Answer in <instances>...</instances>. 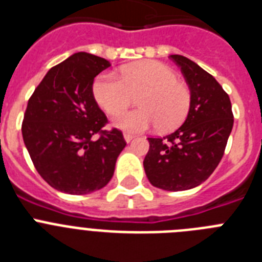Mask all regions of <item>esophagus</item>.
<instances>
[{
    "label": "esophagus",
    "mask_w": 262,
    "mask_h": 262,
    "mask_svg": "<svg viewBox=\"0 0 262 262\" xmlns=\"http://www.w3.org/2000/svg\"><path fill=\"white\" fill-rule=\"evenodd\" d=\"M123 138H124V140H126L127 143H129L134 139V135H131V134H124Z\"/></svg>",
    "instance_id": "34e87169"
}]
</instances>
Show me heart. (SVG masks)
I'll list each match as a JSON object with an SVG mask.
<instances>
[{
  "mask_svg": "<svg viewBox=\"0 0 262 262\" xmlns=\"http://www.w3.org/2000/svg\"><path fill=\"white\" fill-rule=\"evenodd\" d=\"M139 94L141 108L115 115L113 124L117 128L142 133L157 126L160 131H172L189 115L190 89L163 62L143 61L127 66L122 69V78L103 72L93 82L94 99L108 114L119 113Z\"/></svg>",
  "mask_w": 262,
  "mask_h": 262,
  "instance_id": "1",
  "label": "heart"
}]
</instances>
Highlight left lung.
Segmentation results:
<instances>
[{"mask_svg": "<svg viewBox=\"0 0 262 262\" xmlns=\"http://www.w3.org/2000/svg\"><path fill=\"white\" fill-rule=\"evenodd\" d=\"M170 59L190 88V111L173 134L148 138L149 151L143 165L155 187L181 191L205 182L221 163L233 115L230 97L210 73L181 55Z\"/></svg>", "mask_w": 262, "mask_h": 262, "instance_id": "obj_1", "label": "left lung"}]
</instances>
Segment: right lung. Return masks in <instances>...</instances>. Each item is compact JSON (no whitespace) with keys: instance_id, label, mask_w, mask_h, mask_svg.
Instances as JSON below:
<instances>
[{"instance_id":"1","label":"right lung","mask_w":262,"mask_h":262,"mask_svg":"<svg viewBox=\"0 0 262 262\" xmlns=\"http://www.w3.org/2000/svg\"><path fill=\"white\" fill-rule=\"evenodd\" d=\"M108 67L103 57L73 53L47 72L27 103L23 142L41 178L62 193L106 186L126 147L119 129H102L107 119L93 96L94 77Z\"/></svg>"}]
</instances>
